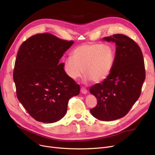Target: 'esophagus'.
<instances>
[{"mask_svg": "<svg viewBox=\"0 0 155 155\" xmlns=\"http://www.w3.org/2000/svg\"><path fill=\"white\" fill-rule=\"evenodd\" d=\"M80 91H81V92L84 94H86L87 93V90L85 88V87H82L81 88V90H80Z\"/></svg>", "mask_w": 155, "mask_h": 155, "instance_id": "1", "label": "esophagus"}]
</instances>
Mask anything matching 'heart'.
<instances>
[{
    "mask_svg": "<svg viewBox=\"0 0 155 155\" xmlns=\"http://www.w3.org/2000/svg\"><path fill=\"white\" fill-rule=\"evenodd\" d=\"M115 56L113 48L108 45L82 44L73 51L71 58L65 60L64 71L74 80L80 78L85 73L87 81L101 82L111 74Z\"/></svg>",
    "mask_w": 155,
    "mask_h": 155,
    "instance_id": "b5f03b06",
    "label": "heart"
}]
</instances>
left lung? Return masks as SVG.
<instances>
[{
  "label": "left lung",
  "instance_id": "left-lung-1",
  "mask_svg": "<svg viewBox=\"0 0 155 155\" xmlns=\"http://www.w3.org/2000/svg\"><path fill=\"white\" fill-rule=\"evenodd\" d=\"M103 40L115 44V63L110 76L90 88L97 100V106L90 111L97 119L108 122L129 111L140 96L146 75L142 51L132 39L115 34Z\"/></svg>",
  "mask_w": 155,
  "mask_h": 155
}]
</instances>
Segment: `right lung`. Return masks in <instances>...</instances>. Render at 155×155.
Masks as SVG:
<instances>
[{
    "instance_id": "obj_1",
    "label": "right lung",
    "mask_w": 155,
    "mask_h": 155,
    "mask_svg": "<svg viewBox=\"0 0 155 155\" xmlns=\"http://www.w3.org/2000/svg\"><path fill=\"white\" fill-rule=\"evenodd\" d=\"M73 44L40 33L20 46L13 73L17 97L38 122L51 124L61 120L69 99L80 93V85L67 75L64 63L59 62Z\"/></svg>"
}]
</instances>
